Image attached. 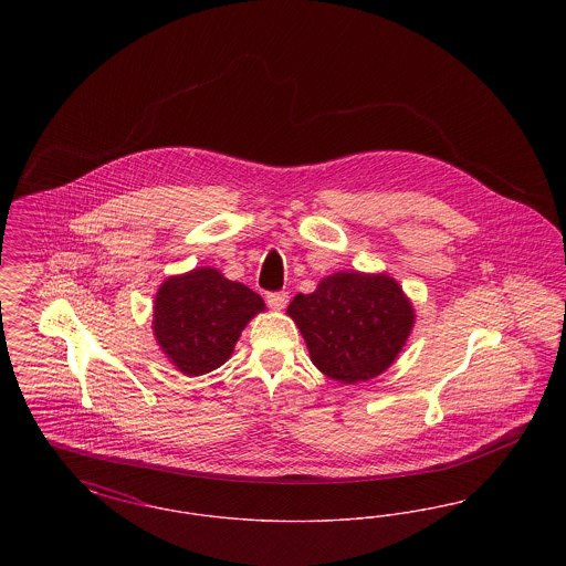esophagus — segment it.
<instances>
[{"instance_id":"esophagus-1","label":"esophagus","mask_w":566,"mask_h":566,"mask_svg":"<svg viewBox=\"0 0 566 566\" xmlns=\"http://www.w3.org/2000/svg\"><path fill=\"white\" fill-rule=\"evenodd\" d=\"M289 303V293L280 291V293H268V305L271 310H284Z\"/></svg>"}]
</instances>
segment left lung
Wrapping results in <instances>:
<instances>
[{
  "mask_svg": "<svg viewBox=\"0 0 566 566\" xmlns=\"http://www.w3.org/2000/svg\"><path fill=\"white\" fill-rule=\"evenodd\" d=\"M312 363L344 384L386 371L409 337L413 307L388 275L339 271L289 305Z\"/></svg>",
  "mask_w": 566,
  "mask_h": 566,
  "instance_id": "1",
  "label": "left lung"
}]
</instances>
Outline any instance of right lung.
Listing matches in <instances>:
<instances>
[{
  "mask_svg": "<svg viewBox=\"0 0 566 566\" xmlns=\"http://www.w3.org/2000/svg\"><path fill=\"white\" fill-rule=\"evenodd\" d=\"M263 298L220 271L201 268L163 282L155 301V337L185 376L220 367Z\"/></svg>",
  "mask_w": 566,
  "mask_h": 566,
  "instance_id": "add662e5",
  "label": "right lung"
}]
</instances>
